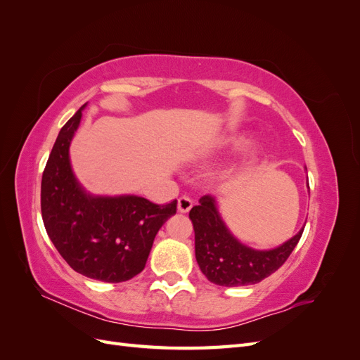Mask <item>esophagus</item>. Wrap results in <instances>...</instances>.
<instances>
[{
  "mask_svg": "<svg viewBox=\"0 0 360 360\" xmlns=\"http://www.w3.org/2000/svg\"><path fill=\"white\" fill-rule=\"evenodd\" d=\"M177 209L180 213H188L192 209V200L188 197H180L177 200Z\"/></svg>",
  "mask_w": 360,
  "mask_h": 360,
  "instance_id": "esophagus-1",
  "label": "esophagus"
}]
</instances>
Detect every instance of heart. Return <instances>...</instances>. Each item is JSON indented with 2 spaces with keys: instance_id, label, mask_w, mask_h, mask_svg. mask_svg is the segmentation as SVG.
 <instances>
[{
  "instance_id": "1",
  "label": "heart",
  "mask_w": 360,
  "mask_h": 360,
  "mask_svg": "<svg viewBox=\"0 0 360 360\" xmlns=\"http://www.w3.org/2000/svg\"><path fill=\"white\" fill-rule=\"evenodd\" d=\"M246 143H248V139L245 136H230V138L222 139V143L219 146L236 150V148L243 147ZM255 153H257V150L252 148V151H250V155H255Z\"/></svg>"
}]
</instances>
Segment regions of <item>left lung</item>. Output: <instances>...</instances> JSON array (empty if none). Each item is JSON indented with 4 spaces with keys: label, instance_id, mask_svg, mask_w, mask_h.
<instances>
[{
    "label": "left lung",
    "instance_id": "1",
    "mask_svg": "<svg viewBox=\"0 0 360 360\" xmlns=\"http://www.w3.org/2000/svg\"><path fill=\"white\" fill-rule=\"evenodd\" d=\"M189 217L195 231V258L205 278L216 285L242 287L257 284L285 263L299 243L303 228L274 249H254L233 236L212 195L192 207Z\"/></svg>",
    "mask_w": 360,
    "mask_h": 360
}]
</instances>
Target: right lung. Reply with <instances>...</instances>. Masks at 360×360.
<instances>
[{
	"label": "right lung",
	"instance_id": "right-lung-1",
	"mask_svg": "<svg viewBox=\"0 0 360 360\" xmlns=\"http://www.w3.org/2000/svg\"><path fill=\"white\" fill-rule=\"evenodd\" d=\"M82 105L64 124L41 176V217L60 255L78 274L124 282L144 270L155 237L177 200L165 205L136 195H93L75 177L69 148L78 130Z\"/></svg>",
	"mask_w": 360,
	"mask_h": 360
}]
</instances>
